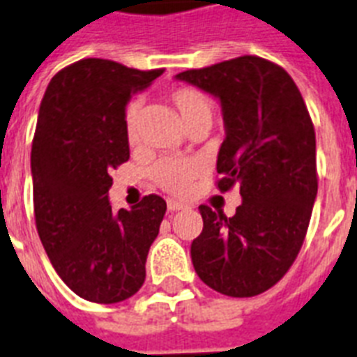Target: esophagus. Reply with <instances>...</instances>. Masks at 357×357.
<instances>
[{"label": "esophagus", "instance_id": "1", "mask_svg": "<svg viewBox=\"0 0 357 357\" xmlns=\"http://www.w3.org/2000/svg\"><path fill=\"white\" fill-rule=\"evenodd\" d=\"M184 208H186V204H182V202L175 201V199H169V201H167V210H169V212H178V210H184Z\"/></svg>", "mask_w": 357, "mask_h": 357}]
</instances>
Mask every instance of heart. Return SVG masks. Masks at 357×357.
I'll list each match as a JSON object with an SVG mask.
<instances>
[{
	"instance_id": "1",
	"label": "heart",
	"mask_w": 357,
	"mask_h": 357,
	"mask_svg": "<svg viewBox=\"0 0 357 357\" xmlns=\"http://www.w3.org/2000/svg\"><path fill=\"white\" fill-rule=\"evenodd\" d=\"M173 107L190 130L197 123L212 121V105L204 93L195 88H178L169 96ZM139 102H130L125 110V130L130 144L136 142V121H138ZM202 173V165L192 158H167L153 167V178L162 190L175 195L186 193L192 182Z\"/></svg>"
}]
</instances>
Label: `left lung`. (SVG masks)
I'll return each mask as SVG.
<instances>
[{"label": "left lung", "instance_id": "obj_1", "mask_svg": "<svg viewBox=\"0 0 357 357\" xmlns=\"http://www.w3.org/2000/svg\"><path fill=\"white\" fill-rule=\"evenodd\" d=\"M221 105L225 139L218 186L239 184L232 218L201 206L202 232L192 243L195 273L228 296L273 287L295 261L317 197L315 130L287 71L245 55L175 75Z\"/></svg>", "mask_w": 357, "mask_h": 357}]
</instances>
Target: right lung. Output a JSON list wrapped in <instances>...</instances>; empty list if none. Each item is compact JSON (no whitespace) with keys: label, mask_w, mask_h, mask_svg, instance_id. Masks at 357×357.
<instances>
[{"label":"right lung","mask_w":357,"mask_h":357,"mask_svg":"<svg viewBox=\"0 0 357 357\" xmlns=\"http://www.w3.org/2000/svg\"><path fill=\"white\" fill-rule=\"evenodd\" d=\"M164 70L84 59L51 79L31 149L36 230L56 275L84 301L116 304L144 286L165 201L112 210L110 171L129 160L125 110Z\"/></svg>","instance_id":"1"}]
</instances>
